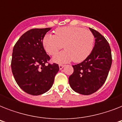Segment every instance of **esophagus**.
Segmentation results:
<instances>
[{
    "mask_svg": "<svg viewBox=\"0 0 122 122\" xmlns=\"http://www.w3.org/2000/svg\"><path fill=\"white\" fill-rule=\"evenodd\" d=\"M65 67V65H59V70H62Z\"/></svg>",
    "mask_w": 122,
    "mask_h": 122,
    "instance_id": "34e87169",
    "label": "esophagus"
}]
</instances>
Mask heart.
<instances>
[{"label":"heart","mask_w":122,"mask_h":122,"mask_svg":"<svg viewBox=\"0 0 122 122\" xmlns=\"http://www.w3.org/2000/svg\"><path fill=\"white\" fill-rule=\"evenodd\" d=\"M56 35L47 34L42 44L50 55H54L61 49L65 51L57 54L52 58L56 63H66L73 61L80 63L85 60L92 51L94 36L90 30L77 26H65L57 28Z\"/></svg>","instance_id":"1"}]
</instances>
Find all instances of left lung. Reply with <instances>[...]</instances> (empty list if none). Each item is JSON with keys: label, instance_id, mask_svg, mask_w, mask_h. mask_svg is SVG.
I'll use <instances>...</instances> for the list:
<instances>
[{"label": "left lung", "instance_id": "left-lung-1", "mask_svg": "<svg viewBox=\"0 0 122 122\" xmlns=\"http://www.w3.org/2000/svg\"><path fill=\"white\" fill-rule=\"evenodd\" d=\"M89 29L95 38L94 48L84 61L73 65L74 71L69 77L71 89L83 95L93 94L102 87L112 63V51L108 41L97 31Z\"/></svg>", "mask_w": 122, "mask_h": 122}]
</instances>
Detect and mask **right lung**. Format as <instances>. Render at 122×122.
<instances>
[{"label":"right lung","mask_w":122,"mask_h":122,"mask_svg":"<svg viewBox=\"0 0 122 122\" xmlns=\"http://www.w3.org/2000/svg\"><path fill=\"white\" fill-rule=\"evenodd\" d=\"M51 29L30 30L21 35L12 51L11 69L14 79L23 91L33 96L47 92L59 70L57 64H47L50 57L42 44Z\"/></svg>","instance_id":"1"}]
</instances>
